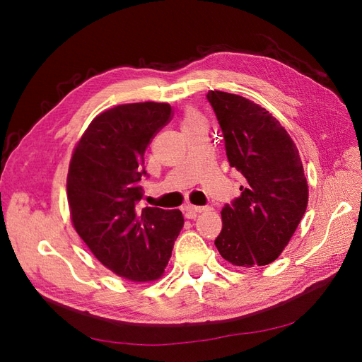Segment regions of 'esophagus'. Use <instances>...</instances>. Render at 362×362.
<instances>
[{"label": "esophagus", "mask_w": 362, "mask_h": 362, "mask_svg": "<svg viewBox=\"0 0 362 362\" xmlns=\"http://www.w3.org/2000/svg\"><path fill=\"white\" fill-rule=\"evenodd\" d=\"M206 208L205 206H198V205H192V204H187L184 206V211H185V216H187L189 218H194L196 216H198L199 213L205 211Z\"/></svg>", "instance_id": "34e87169"}]
</instances>
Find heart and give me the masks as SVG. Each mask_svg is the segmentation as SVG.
Listing matches in <instances>:
<instances>
[{"instance_id":"1","label":"heart","mask_w":362,"mask_h":362,"mask_svg":"<svg viewBox=\"0 0 362 362\" xmlns=\"http://www.w3.org/2000/svg\"><path fill=\"white\" fill-rule=\"evenodd\" d=\"M193 120H199L198 115H194V113H192V115L189 116V122H193Z\"/></svg>"}]
</instances>
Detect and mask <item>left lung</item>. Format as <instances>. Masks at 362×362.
Returning <instances> with one entry per match:
<instances>
[{
  "instance_id": "left-lung-1",
  "label": "left lung",
  "mask_w": 362,
  "mask_h": 362,
  "mask_svg": "<svg viewBox=\"0 0 362 362\" xmlns=\"http://www.w3.org/2000/svg\"><path fill=\"white\" fill-rule=\"evenodd\" d=\"M229 166L242 173L238 198L222 208L221 255L234 266H266L293 237L308 204L299 151L266 108L240 95L210 90Z\"/></svg>"
}]
</instances>
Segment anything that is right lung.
<instances>
[{"mask_svg":"<svg viewBox=\"0 0 362 362\" xmlns=\"http://www.w3.org/2000/svg\"><path fill=\"white\" fill-rule=\"evenodd\" d=\"M172 107L136 103L96 116L76 145L68 173L75 231L116 275L158 279L184 225L180 210L140 208L145 149L169 122Z\"/></svg>","mask_w":362,"mask_h":362,"instance_id":"1","label":"right lung"}]
</instances>
